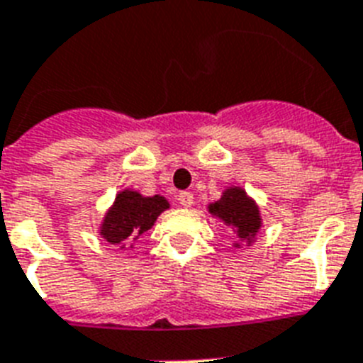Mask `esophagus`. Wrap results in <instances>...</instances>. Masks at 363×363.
Returning a JSON list of instances; mask_svg holds the SVG:
<instances>
[{
    "mask_svg": "<svg viewBox=\"0 0 363 363\" xmlns=\"http://www.w3.org/2000/svg\"><path fill=\"white\" fill-rule=\"evenodd\" d=\"M177 199H179V203H181L184 208L194 205V194H191V191H181V194L177 196Z\"/></svg>",
    "mask_w": 363,
    "mask_h": 363,
    "instance_id": "esophagus-1",
    "label": "esophagus"
}]
</instances>
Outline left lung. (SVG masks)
I'll return each instance as SVG.
<instances>
[{
    "instance_id": "obj_1",
    "label": "left lung",
    "mask_w": 363,
    "mask_h": 363,
    "mask_svg": "<svg viewBox=\"0 0 363 363\" xmlns=\"http://www.w3.org/2000/svg\"><path fill=\"white\" fill-rule=\"evenodd\" d=\"M208 212L231 225L238 238H242L246 242H252V238L257 235L261 228L257 205L246 196L242 188H228L223 191L222 199H218L208 207Z\"/></svg>"
}]
</instances>
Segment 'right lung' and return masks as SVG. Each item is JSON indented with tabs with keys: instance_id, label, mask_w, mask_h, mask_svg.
Wrapping results in <instances>:
<instances>
[{
	"instance_id": "add662e5",
	"label": "right lung",
	"mask_w": 363,
	"mask_h": 363,
	"mask_svg": "<svg viewBox=\"0 0 363 363\" xmlns=\"http://www.w3.org/2000/svg\"><path fill=\"white\" fill-rule=\"evenodd\" d=\"M166 208H169V203L162 196L143 197L138 191H121L115 197L113 207L106 214L100 235L123 250L149 231Z\"/></svg>"
}]
</instances>
